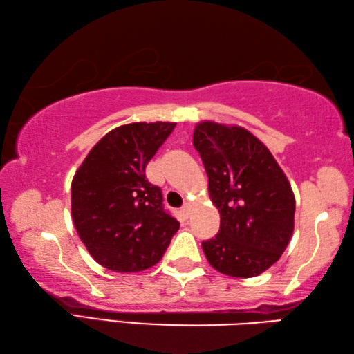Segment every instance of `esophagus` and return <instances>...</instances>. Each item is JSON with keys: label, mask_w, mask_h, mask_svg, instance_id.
I'll return each instance as SVG.
<instances>
[{"label": "esophagus", "mask_w": 354, "mask_h": 354, "mask_svg": "<svg viewBox=\"0 0 354 354\" xmlns=\"http://www.w3.org/2000/svg\"><path fill=\"white\" fill-rule=\"evenodd\" d=\"M180 212H182V214L185 216V218H188L189 213H191V203L189 202L185 203V205L180 208Z\"/></svg>", "instance_id": "34e87169"}]
</instances>
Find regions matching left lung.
Returning <instances> with one entry per match:
<instances>
[{
  "mask_svg": "<svg viewBox=\"0 0 354 354\" xmlns=\"http://www.w3.org/2000/svg\"><path fill=\"white\" fill-rule=\"evenodd\" d=\"M193 145L221 214L219 233L202 243L208 263L228 277L263 274L280 259L294 232L295 197L288 177L244 127L199 122Z\"/></svg>",
  "mask_w": 354,
  "mask_h": 354,
  "instance_id": "left-lung-1",
  "label": "left lung"
}]
</instances>
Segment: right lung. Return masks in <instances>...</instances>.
<instances>
[{
    "instance_id": "obj_1",
    "label": "right lung",
    "mask_w": 354,
    "mask_h": 354,
    "mask_svg": "<svg viewBox=\"0 0 354 354\" xmlns=\"http://www.w3.org/2000/svg\"><path fill=\"white\" fill-rule=\"evenodd\" d=\"M176 122H132L110 130L86 155L71 183V216L95 261L113 272L157 264L180 222L165 212L146 166Z\"/></svg>"
}]
</instances>
